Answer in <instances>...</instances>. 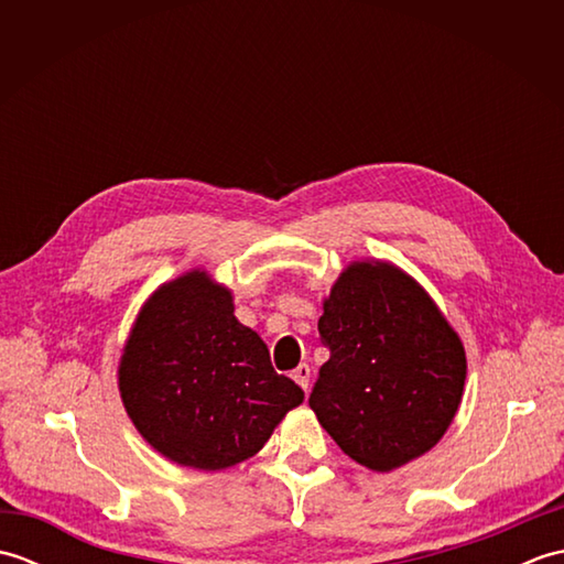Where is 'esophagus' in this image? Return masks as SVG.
<instances>
[{
  "label": "esophagus",
  "instance_id": "obj_1",
  "mask_svg": "<svg viewBox=\"0 0 564 564\" xmlns=\"http://www.w3.org/2000/svg\"><path fill=\"white\" fill-rule=\"evenodd\" d=\"M293 380H295L297 386H301L303 390H307V386H310V366H307V364L297 366V368L293 370Z\"/></svg>",
  "mask_w": 564,
  "mask_h": 564
}]
</instances>
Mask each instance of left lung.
Wrapping results in <instances>:
<instances>
[{
    "label": "left lung",
    "mask_w": 564,
    "mask_h": 564,
    "mask_svg": "<svg viewBox=\"0 0 564 564\" xmlns=\"http://www.w3.org/2000/svg\"><path fill=\"white\" fill-rule=\"evenodd\" d=\"M329 361L310 406L337 446L390 473L441 441L458 412L465 349L436 303L388 261H354L325 297Z\"/></svg>",
    "instance_id": "1"
}]
</instances>
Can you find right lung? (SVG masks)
<instances>
[{"mask_svg":"<svg viewBox=\"0 0 564 564\" xmlns=\"http://www.w3.org/2000/svg\"><path fill=\"white\" fill-rule=\"evenodd\" d=\"M128 416L178 465L225 470L259 453L303 390L235 317L232 293L194 269L142 305L118 366Z\"/></svg>","mask_w":564,"mask_h":564,"instance_id":"add662e5","label":"right lung"}]
</instances>
